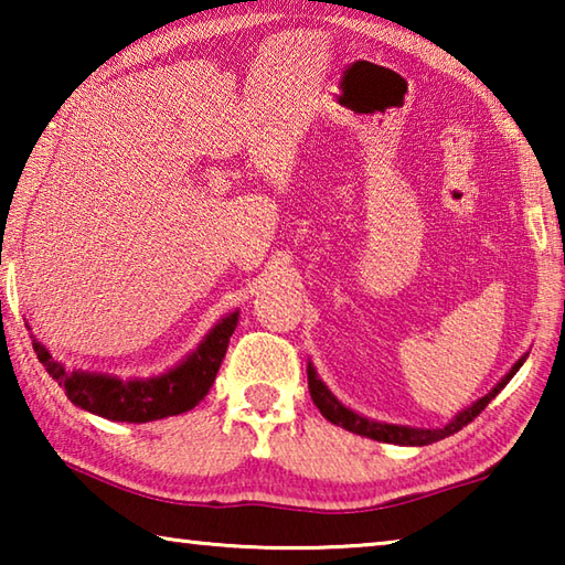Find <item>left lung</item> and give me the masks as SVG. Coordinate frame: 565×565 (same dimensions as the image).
Returning <instances> with one entry per match:
<instances>
[{"label": "left lung", "instance_id": "8db88e82", "mask_svg": "<svg viewBox=\"0 0 565 565\" xmlns=\"http://www.w3.org/2000/svg\"><path fill=\"white\" fill-rule=\"evenodd\" d=\"M523 361H515V366L505 374V379L501 381L499 386H495L491 394H486L483 398H478L471 408H466L463 414H458L451 424H446L444 428H411V426H394V424H379V420H369L359 414H353L347 406H341L337 398L331 396V391L321 384V379L317 376V371L313 366H309V394L313 398V404L323 414V418H329L331 424H337L341 428H347L351 434H359V436H366V438H374V441H384V444H398V446H428V444H436L441 441L446 436H454L456 431H461L463 426L471 424V420L481 414V411L491 404L495 398V394L509 384L513 379L515 371L523 366Z\"/></svg>", "mask_w": 565, "mask_h": 565}]
</instances>
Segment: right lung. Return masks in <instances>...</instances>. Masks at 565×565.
Instances as JSON below:
<instances>
[{
  "instance_id": "1",
  "label": "right lung",
  "mask_w": 565,
  "mask_h": 565,
  "mask_svg": "<svg viewBox=\"0 0 565 565\" xmlns=\"http://www.w3.org/2000/svg\"><path fill=\"white\" fill-rule=\"evenodd\" d=\"M236 321L238 313H228L186 361L157 379L121 381L102 374H84V371H66L40 341H34V351L36 359L44 363L46 374L64 388L72 404L109 420L147 424V420L184 414L209 394Z\"/></svg>"
}]
</instances>
